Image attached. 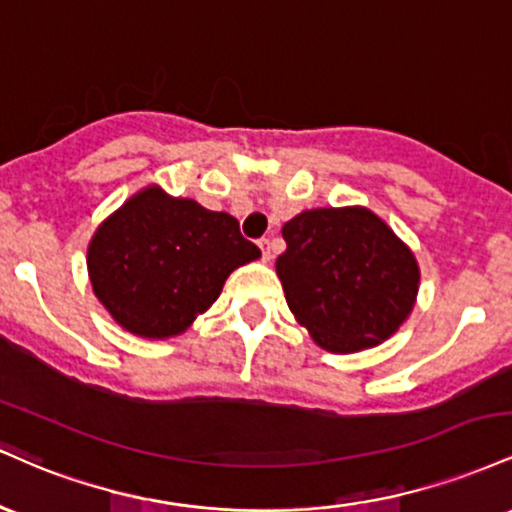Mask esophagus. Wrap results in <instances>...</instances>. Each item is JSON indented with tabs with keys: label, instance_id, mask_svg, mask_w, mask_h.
Masks as SVG:
<instances>
[{
	"label": "esophagus",
	"instance_id": "obj_1",
	"mask_svg": "<svg viewBox=\"0 0 512 512\" xmlns=\"http://www.w3.org/2000/svg\"><path fill=\"white\" fill-rule=\"evenodd\" d=\"M260 250H262V260L264 262L272 260V243H269V238H262L260 240Z\"/></svg>",
	"mask_w": 512,
	"mask_h": 512
}]
</instances>
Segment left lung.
Returning a JSON list of instances; mask_svg holds the SVG:
<instances>
[{
	"mask_svg": "<svg viewBox=\"0 0 512 512\" xmlns=\"http://www.w3.org/2000/svg\"><path fill=\"white\" fill-rule=\"evenodd\" d=\"M276 260L298 325L332 354L387 342L419 296L414 252L368 207L305 209L284 223Z\"/></svg>",
	"mask_w": 512,
	"mask_h": 512,
	"instance_id": "8db88e82",
	"label": "left lung"
}]
</instances>
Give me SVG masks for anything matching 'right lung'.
Segmentation results:
<instances>
[{
  "mask_svg": "<svg viewBox=\"0 0 512 512\" xmlns=\"http://www.w3.org/2000/svg\"><path fill=\"white\" fill-rule=\"evenodd\" d=\"M260 248L226 211L149 185L115 209L88 243V279L110 317L144 339L178 337Z\"/></svg>",
  "mask_w": 512,
  "mask_h": 512,
  "instance_id": "add662e5",
  "label": "right lung"
}]
</instances>
